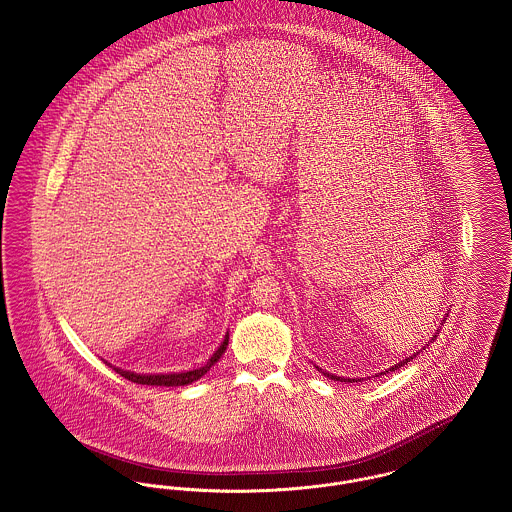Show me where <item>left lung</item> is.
Listing matches in <instances>:
<instances>
[{
  "instance_id": "obj_1",
  "label": "left lung",
  "mask_w": 512,
  "mask_h": 512,
  "mask_svg": "<svg viewBox=\"0 0 512 512\" xmlns=\"http://www.w3.org/2000/svg\"><path fill=\"white\" fill-rule=\"evenodd\" d=\"M445 317H447V315H445ZM443 321H445V319H443ZM437 334H439V329H437V332H435V334H433V336H431V340H429V342H433V340H435V338H437ZM429 342H427V344H425V346H429ZM425 346H423V348H421V350H425ZM418 354H420V350H418V352H414V354H412V356H408V358H406V360L398 361V363H394V365H391V367H389V369H385V371H381V373H377V377H379V375H387V373H391V371H394V369H398V367H404V365H406V363H408V361L414 360V358H416V356H418ZM315 367H317V371H321V373H323V375H327V377H329V379H334V381H340V383H360V381H363V379H361V377H358V379H344V377H338V375H334V373H329V371H323V369H321V367H319V365H315Z\"/></svg>"
}]
</instances>
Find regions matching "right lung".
Returning a JSON list of instances; mask_svg holds the SVG:
<instances>
[{
	"label": "right lung",
	"instance_id": "obj_1",
	"mask_svg": "<svg viewBox=\"0 0 512 512\" xmlns=\"http://www.w3.org/2000/svg\"><path fill=\"white\" fill-rule=\"evenodd\" d=\"M228 340H230V332L226 331L222 342H220V346L214 350V354L207 360L205 365H201V367H197V369H189V371H180V373H135V371H129V369L116 367V365H112L110 361L104 360V363H108L110 367L116 369V373H120L121 377H125V379L131 381V383H137V385L183 387V385H191V383H195L197 379H201V377L211 369L212 365L222 358V354H224L226 348H228Z\"/></svg>",
	"mask_w": 512,
	"mask_h": 512
}]
</instances>
